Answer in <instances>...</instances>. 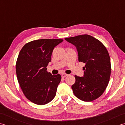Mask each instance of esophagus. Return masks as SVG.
Listing matches in <instances>:
<instances>
[{
    "mask_svg": "<svg viewBox=\"0 0 125 125\" xmlns=\"http://www.w3.org/2000/svg\"><path fill=\"white\" fill-rule=\"evenodd\" d=\"M67 75H68V74H67L63 73V74H62V78H65L66 77H67Z\"/></svg>",
    "mask_w": 125,
    "mask_h": 125,
    "instance_id": "34e87169",
    "label": "esophagus"
}]
</instances>
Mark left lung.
Wrapping results in <instances>:
<instances>
[{
    "instance_id": "1",
    "label": "left lung",
    "mask_w": 125,
    "mask_h": 125,
    "mask_svg": "<svg viewBox=\"0 0 125 125\" xmlns=\"http://www.w3.org/2000/svg\"><path fill=\"white\" fill-rule=\"evenodd\" d=\"M76 47L79 62L85 63L83 77L75 75L72 86L74 94L84 101H92L100 96L107 86L111 66L108 52L102 42L90 35L66 38Z\"/></svg>"
}]
</instances>
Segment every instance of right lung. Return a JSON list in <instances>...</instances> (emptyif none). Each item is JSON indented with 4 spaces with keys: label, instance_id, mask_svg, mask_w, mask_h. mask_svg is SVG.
<instances>
[{
    "label": "right lung",
    "instance_id": "obj_1",
    "mask_svg": "<svg viewBox=\"0 0 125 125\" xmlns=\"http://www.w3.org/2000/svg\"><path fill=\"white\" fill-rule=\"evenodd\" d=\"M62 39H38L25 44L16 62L18 81L25 96L37 105H45L56 95L62 77L52 75L46 67L54 48Z\"/></svg>",
    "mask_w": 125,
    "mask_h": 125
}]
</instances>
